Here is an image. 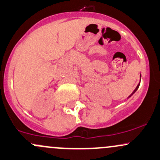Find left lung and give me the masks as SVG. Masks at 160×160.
Masks as SVG:
<instances>
[{
    "mask_svg": "<svg viewBox=\"0 0 160 160\" xmlns=\"http://www.w3.org/2000/svg\"><path fill=\"white\" fill-rule=\"evenodd\" d=\"M140 77H141V75H140ZM139 84H138V85H137V88H136V89H135V90H133V92H132V93H131V95H129V97H131V96H132V94H133L134 93H135V92H136V91H137V89H138V88H139ZM129 97H128V98H129Z\"/></svg>",
    "mask_w": 160,
    "mask_h": 160,
    "instance_id": "8db88e82",
    "label": "left lung"
}]
</instances>
